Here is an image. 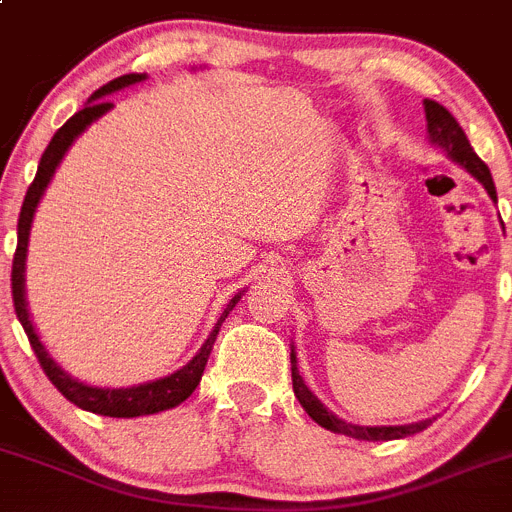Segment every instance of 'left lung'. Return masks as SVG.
I'll list each match as a JSON object with an SVG mask.
<instances>
[{"label":"left lung","mask_w":512,"mask_h":512,"mask_svg":"<svg viewBox=\"0 0 512 512\" xmlns=\"http://www.w3.org/2000/svg\"><path fill=\"white\" fill-rule=\"evenodd\" d=\"M424 113H427V136L432 146H439L447 154V159H452L455 164H460L462 169L470 171L485 191L490 194L495 204H498V191H495V181L490 176V169H487L485 161L475 154V148L467 141L465 131H462L460 123L455 121L444 105H439L437 100H424ZM290 369H293V391L298 396V401L303 404V409L308 412V417L313 422H318L321 427L331 429V432L346 434V437L353 439H366V442H389V439H404L412 437V434L422 432L432 424V419H422V422L412 424H394V427H361V424H351L346 419L336 417L331 409L323 404L313 391L305 386L303 376L298 371V356H295V346H290Z\"/></svg>","instance_id":"left-lung-1"}]
</instances>
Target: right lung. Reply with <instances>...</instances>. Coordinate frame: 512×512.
I'll return each instance as SVG.
<instances>
[{
  "label": "right lung",
  "mask_w": 512,
  "mask_h": 512,
  "mask_svg": "<svg viewBox=\"0 0 512 512\" xmlns=\"http://www.w3.org/2000/svg\"><path fill=\"white\" fill-rule=\"evenodd\" d=\"M146 78H148L146 73H128V75H121V78L111 80V83L103 85V88H98L88 98L83 111L75 113V116L70 118V121L55 133V136H52L50 146L45 148L40 166H37L35 181L30 184V189H27L25 194V202H22V212H19V222H17V252H14V262H12L14 310H17L19 323H22V328H25L27 338H30L32 348H35L45 374L50 376V381L57 386V391H60L65 399L73 401L75 407L85 409V412L100 414V417H118V419L159 414V412H166V409L179 407L181 401L189 399V396L194 394V389L199 386V381H202L204 366H207V358L209 353H212V346L214 341H217V333L219 328H222L224 318H227L229 310H234V305L240 303V298L245 295V290H240V293L229 300L227 308H224L222 315H219V321L214 323L212 333H209L207 341L202 343V348H199L197 356L191 358L189 364L176 369L174 374L161 376V379H154V381H143V384H136V386L111 389V386H93V384H85V381L80 379H73V376H70L68 371L62 369L55 358L50 356L45 343L40 341V333H37L35 323H32L30 318V308H27V293H25L27 245H30V229H32V219H35V212H37V204H40V199L45 197V189L50 186L57 166H60V161L65 159V154H68V148L75 143V138H78L80 133H85V128H88L90 123L103 118L105 113L113 108V103L111 100H105V95L118 93V90L123 88H131V85L143 83Z\"/></svg>",
  "instance_id": "right-lung-1"
}]
</instances>
